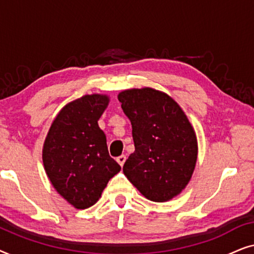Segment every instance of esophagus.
I'll return each mask as SVG.
<instances>
[{"label":"esophagus","instance_id":"obj_1","mask_svg":"<svg viewBox=\"0 0 254 254\" xmlns=\"http://www.w3.org/2000/svg\"><path fill=\"white\" fill-rule=\"evenodd\" d=\"M117 162L119 163L120 166H124L125 162H126V156L121 155V156H119V157H117Z\"/></svg>","mask_w":254,"mask_h":254}]
</instances>
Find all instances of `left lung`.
Returning a JSON list of instances; mask_svg holds the SVG:
<instances>
[{
  "mask_svg": "<svg viewBox=\"0 0 254 254\" xmlns=\"http://www.w3.org/2000/svg\"><path fill=\"white\" fill-rule=\"evenodd\" d=\"M118 99L131 123L135 145L124 164L125 176L155 202L178 195L197 156L195 133L185 113L171 97L150 88L125 90Z\"/></svg>",
  "mask_w": 254,
  "mask_h": 254,
  "instance_id": "obj_1",
  "label": "left lung"
}]
</instances>
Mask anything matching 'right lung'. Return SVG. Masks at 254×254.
<instances>
[{
  "label": "right lung",
  "instance_id": "add662e5",
  "mask_svg": "<svg viewBox=\"0 0 254 254\" xmlns=\"http://www.w3.org/2000/svg\"><path fill=\"white\" fill-rule=\"evenodd\" d=\"M109 97L86 95L69 103L52 124L43 162L58 193L77 209L99 200L109 180L121 170L107 150L98 120Z\"/></svg>",
  "mask_w": 254,
  "mask_h": 254
}]
</instances>
